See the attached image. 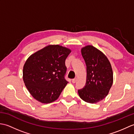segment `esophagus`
I'll return each instance as SVG.
<instances>
[{"instance_id": "34e87169", "label": "esophagus", "mask_w": 134, "mask_h": 134, "mask_svg": "<svg viewBox=\"0 0 134 134\" xmlns=\"http://www.w3.org/2000/svg\"><path fill=\"white\" fill-rule=\"evenodd\" d=\"M76 78H74V79H72V82L73 83H75V82H76Z\"/></svg>"}]
</instances>
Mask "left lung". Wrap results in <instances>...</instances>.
<instances>
[{
  "mask_svg": "<svg viewBox=\"0 0 134 134\" xmlns=\"http://www.w3.org/2000/svg\"><path fill=\"white\" fill-rule=\"evenodd\" d=\"M86 65L85 86L78 92L80 98L90 104L98 102L106 97L113 84V71L107 57L92 45L81 49Z\"/></svg>",
  "mask_w": 134,
  "mask_h": 134,
  "instance_id": "left-lung-1",
  "label": "left lung"
}]
</instances>
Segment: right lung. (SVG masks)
<instances>
[{"label": "right lung", "mask_w": 134, "mask_h": 134, "mask_svg": "<svg viewBox=\"0 0 134 134\" xmlns=\"http://www.w3.org/2000/svg\"><path fill=\"white\" fill-rule=\"evenodd\" d=\"M71 52L59 45H49L26 60L23 80L30 94L41 103L56 100L68 82L64 78L65 59Z\"/></svg>", "instance_id": "add662e5"}]
</instances>
